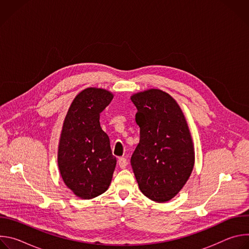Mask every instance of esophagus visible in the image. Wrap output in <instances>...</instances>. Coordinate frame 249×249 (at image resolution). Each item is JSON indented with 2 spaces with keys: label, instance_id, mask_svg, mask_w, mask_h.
<instances>
[{
  "label": "esophagus",
  "instance_id": "esophagus-1",
  "mask_svg": "<svg viewBox=\"0 0 249 249\" xmlns=\"http://www.w3.org/2000/svg\"><path fill=\"white\" fill-rule=\"evenodd\" d=\"M118 165L120 168H125L127 165V160L125 158H119L118 159Z\"/></svg>",
  "mask_w": 249,
  "mask_h": 249
}]
</instances>
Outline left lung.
<instances>
[{"mask_svg": "<svg viewBox=\"0 0 249 249\" xmlns=\"http://www.w3.org/2000/svg\"><path fill=\"white\" fill-rule=\"evenodd\" d=\"M140 142L131 165L141 192L164 203L183 188L192 173L195 151L182 109L167 92L150 89L131 95Z\"/></svg>", "mask_w": 249, "mask_h": 249, "instance_id": "left-lung-1", "label": "left lung"}]
</instances>
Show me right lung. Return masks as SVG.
Wrapping results in <instances>:
<instances>
[{
	"instance_id": "obj_1",
	"label": "right lung",
	"mask_w": 249,
	"mask_h": 249,
	"mask_svg": "<svg viewBox=\"0 0 249 249\" xmlns=\"http://www.w3.org/2000/svg\"><path fill=\"white\" fill-rule=\"evenodd\" d=\"M113 96L105 89H85L71 103L63 123L58 167L66 186L81 199L99 196L111 183L116 158L99 116Z\"/></svg>"
}]
</instances>
